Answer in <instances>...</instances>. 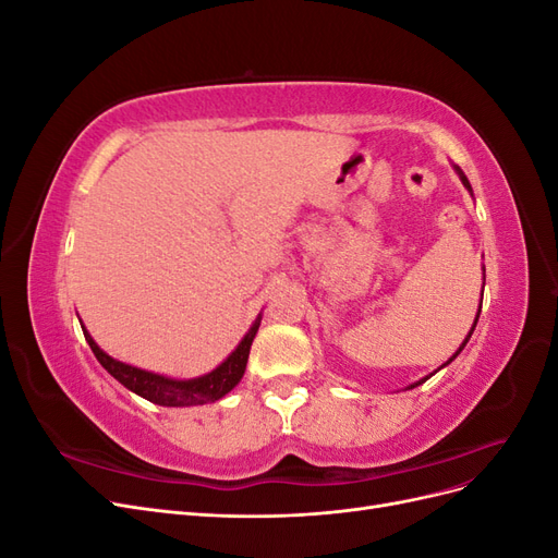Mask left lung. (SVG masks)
<instances>
[{
	"label": "left lung",
	"mask_w": 558,
	"mask_h": 558,
	"mask_svg": "<svg viewBox=\"0 0 558 558\" xmlns=\"http://www.w3.org/2000/svg\"><path fill=\"white\" fill-rule=\"evenodd\" d=\"M456 172H459V177H461V181H463V185H465V189H468V191H470V193H472V189H470V181H468V179H465V174H463V172H461V170H459V167H456ZM480 312H482V305H480ZM477 318H480V314H477ZM477 318H475V326H477ZM475 326H472V330H475ZM472 330H470V335H472ZM470 335H468V337H465V342H463V344H461V347H459V351H456V353H453V356H451V359H449V361H447V363H445V365H449V363H451V361H453V359H456V356H459V353H461V351H463V347H465V344H468V340H470ZM426 379H428V377H426ZM426 379H421V381H416V384H412V386H410V388H414V386H418V384H424V381H426Z\"/></svg>",
	"instance_id": "left-lung-1"
}]
</instances>
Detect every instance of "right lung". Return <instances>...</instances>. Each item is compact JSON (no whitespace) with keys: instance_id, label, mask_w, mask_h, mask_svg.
I'll list each match as a JSON object with an SVG mask.
<instances>
[{"instance_id":"right-lung-1","label":"right lung","mask_w":558,"mask_h":558,"mask_svg":"<svg viewBox=\"0 0 558 558\" xmlns=\"http://www.w3.org/2000/svg\"><path fill=\"white\" fill-rule=\"evenodd\" d=\"M258 326H260V316L256 318V324L251 326V330L244 335L240 347L226 359V363L218 365L214 373H209L205 377H197V379H189V381L167 379V377H160L154 373H146V369L125 365L121 361H113L95 344V340L86 332V328H83V335H86V342L90 344L95 359L102 363V367L113 379L121 381L125 388H130V391H134L150 402H156V404H165V408H191V404H205V402H214L218 398H223L228 391H232V388L240 384V379L244 377V369H246L251 342L258 332Z\"/></svg>"}]
</instances>
